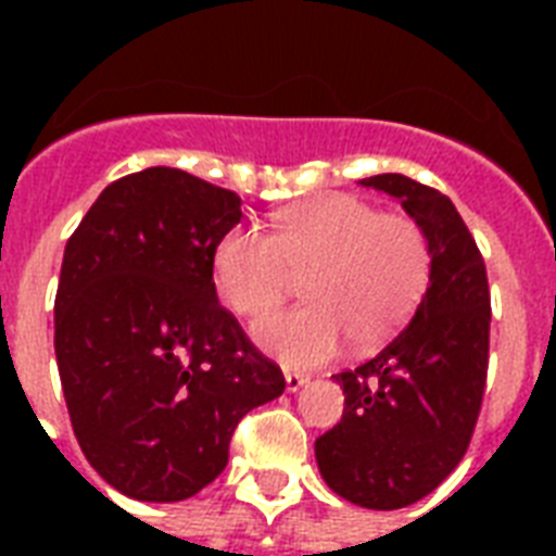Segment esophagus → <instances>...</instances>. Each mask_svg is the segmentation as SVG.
I'll list each match as a JSON object with an SVG mask.
<instances>
[{
    "mask_svg": "<svg viewBox=\"0 0 556 556\" xmlns=\"http://www.w3.org/2000/svg\"><path fill=\"white\" fill-rule=\"evenodd\" d=\"M305 383H308V375H303V371H294V369H286V389H288V392H300Z\"/></svg>",
    "mask_w": 556,
    "mask_h": 556,
    "instance_id": "esophagus-1",
    "label": "esophagus"
}]
</instances>
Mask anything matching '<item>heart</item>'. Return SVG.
I'll list each match as a JSON object with an SVG mask.
<instances>
[{"mask_svg":"<svg viewBox=\"0 0 556 556\" xmlns=\"http://www.w3.org/2000/svg\"><path fill=\"white\" fill-rule=\"evenodd\" d=\"M303 277L308 305L265 314L253 343L288 366H317L375 349L404 326L427 294L432 251L418 222L352 195H331L279 218L274 233L233 227L213 251V286L236 314L268 312Z\"/></svg>","mask_w":556,"mask_h":556,"instance_id":"heart-1","label":"heart"}]
</instances>
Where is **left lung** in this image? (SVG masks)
Returning <instances> with one entry per match:
<instances>
[{"mask_svg": "<svg viewBox=\"0 0 556 556\" xmlns=\"http://www.w3.org/2000/svg\"><path fill=\"white\" fill-rule=\"evenodd\" d=\"M361 185L397 199L421 225L432 277L409 326L371 361L334 375L346 409L314 441V456L338 496L395 510L435 491L470 444L488 375L491 291L482 253L447 195L401 173Z\"/></svg>", "mask_w": 556, "mask_h": 556, "instance_id": "8db88e82", "label": "left lung"}]
</instances>
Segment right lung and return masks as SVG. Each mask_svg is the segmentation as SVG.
<instances>
[{
	"label": "right lung",
	"mask_w": 556,
	"mask_h": 556,
	"mask_svg": "<svg viewBox=\"0 0 556 556\" xmlns=\"http://www.w3.org/2000/svg\"><path fill=\"white\" fill-rule=\"evenodd\" d=\"M239 222L236 192L150 167L100 192L65 244L60 383L83 456L129 500L195 496L242 415L286 392L213 286V251Z\"/></svg>",
	"instance_id": "obj_1"
}]
</instances>
